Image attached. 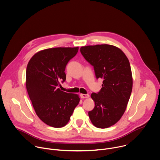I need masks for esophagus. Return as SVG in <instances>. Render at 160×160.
<instances>
[{"label": "esophagus", "mask_w": 160, "mask_h": 160, "mask_svg": "<svg viewBox=\"0 0 160 160\" xmlns=\"http://www.w3.org/2000/svg\"><path fill=\"white\" fill-rule=\"evenodd\" d=\"M80 97L82 98H87L90 97L88 94H80Z\"/></svg>", "instance_id": "1"}]
</instances>
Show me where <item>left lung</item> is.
I'll list each match as a JSON object with an SVG mask.
<instances>
[{
    "label": "left lung",
    "instance_id": "1",
    "mask_svg": "<svg viewBox=\"0 0 160 160\" xmlns=\"http://www.w3.org/2000/svg\"><path fill=\"white\" fill-rule=\"evenodd\" d=\"M80 52L93 67L96 78L103 80L100 91L91 94L95 108L88 112L89 118L98 128H109L124 114L131 94L129 60L121 49L110 44L82 46Z\"/></svg>",
    "mask_w": 160,
    "mask_h": 160
}]
</instances>
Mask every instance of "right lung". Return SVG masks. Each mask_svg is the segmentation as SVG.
I'll use <instances>...</instances> for the list:
<instances>
[{"label":"right lung","mask_w":160,"mask_h":160,"mask_svg":"<svg viewBox=\"0 0 160 160\" xmlns=\"http://www.w3.org/2000/svg\"><path fill=\"white\" fill-rule=\"evenodd\" d=\"M78 47L54 48L41 50L30 59L26 68V89L36 114L47 125L65 126L70 121L80 98L58 88L65 82L68 62Z\"/></svg>","instance_id":"right-lung-1"}]
</instances>
